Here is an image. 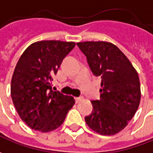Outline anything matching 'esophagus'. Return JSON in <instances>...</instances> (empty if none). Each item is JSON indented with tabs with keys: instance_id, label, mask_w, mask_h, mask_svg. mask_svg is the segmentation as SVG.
I'll use <instances>...</instances> for the list:
<instances>
[{
	"instance_id": "esophagus-1",
	"label": "esophagus",
	"mask_w": 153,
	"mask_h": 153,
	"mask_svg": "<svg viewBox=\"0 0 153 153\" xmlns=\"http://www.w3.org/2000/svg\"><path fill=\"white\" fill-rule=\"evenodd\" d=\"M83 99H84L83 97H76V98H75V101H76L77 103H79V102H81Z\"/></svg>"
}]
</instances>
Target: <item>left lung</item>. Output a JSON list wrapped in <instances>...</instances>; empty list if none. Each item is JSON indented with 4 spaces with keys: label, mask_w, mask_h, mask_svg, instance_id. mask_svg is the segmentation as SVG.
I'll return each mask as SVG.
<instances>
[{
    "label": "left lung",
    "mask_w": 153,
    "mask_h": 153,
    "mask_svg": "<svg viewBox=\"0 0 153 153\" xmlns=\"http://www.w3.org/2000/svg\"><path fill=\"white\" fill-rule=\"evenodd\" d=\"M77 45L86 56L89 66L100 76L101 99L91 101L93 112L87 125L102 135H113L128 125L140 102L137 71L118 46L108 41H85Z\"/></svg>",
    "instance_id": "obj_1"
}]
</instances>
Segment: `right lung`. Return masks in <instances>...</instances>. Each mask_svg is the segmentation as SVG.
Here are the masks:
<instances>
[{"mask_svg": "<svg viewBox=\"0 0 153 153\" xmlns=\"http://www.w3.org/2000/svg\"><path fill=\"white\" fill-rule=\"evenodd\" d=\"M74 42L40 40L28 46L15 67L11 96L19 117L29 127L50 132L60 127L75 103L71 96L53 91L51 84Z\"/></svg>", "mask_w": 153, "mask_h": 153, "instance_id": "1", "label": "right lung"}]
</instances>
